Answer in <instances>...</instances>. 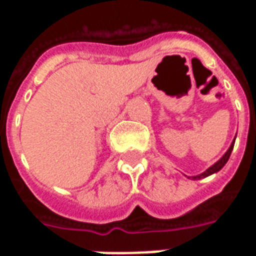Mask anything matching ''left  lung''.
Segmentation results:
<instances>
[{"label":"left lung","mask_w":256,"mask_h":256,"mask_svg":"<svg viewBox=\"0 0 256 256\" xmlns=\"http://www.w3.org/2000/svg\"><path fill=\"white\" fill-rule=\"evenodd\" d=\"M234 140H236V138H234ZM233 146H234V141L232 142L230 148L228 150V152H226L225 155H224V156H222V158H220V160H218V162H216V163H215L214 166H211V167H210V168H207V170H206V172H202L200 176H196V177H192L193 180H200V178H206V177H208V176H211V174H214V172H220V168H222V167H224V166H225V164H226V162L229 160V158H230L232 150H233Z\"/></svg>","instance_id":"8db88e82"}]
</instances>
